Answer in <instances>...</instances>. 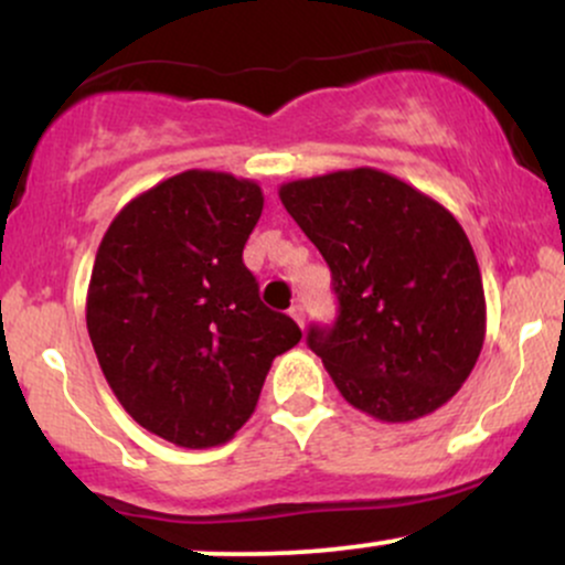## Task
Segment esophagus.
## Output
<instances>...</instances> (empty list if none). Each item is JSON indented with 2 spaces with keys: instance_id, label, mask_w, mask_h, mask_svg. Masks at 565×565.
Wrapping results in <instances>:
<instances>
[{
  "instance_id": "esophagus-1",
  "label": "esophagus",
  "mask_w": 565,
  "mask_h": 565,
  "mask_svg": "<svg viewBox=\"0 0 565 565\" xmlns=\"http://www.w3.org/2000/svg\"><path fill=\"white\" fill-rule=\"evenodd\" d=\"M289 316H291V319H295L297 323H300V327H302V323H305V308H302L300 302H295V305H291V308H289Z\"/></svg>"
}]
</instances>
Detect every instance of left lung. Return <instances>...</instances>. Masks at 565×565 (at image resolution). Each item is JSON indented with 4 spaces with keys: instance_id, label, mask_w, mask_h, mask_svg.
<instances>
[{
    "instance_id": "obj_1",
    "label": "left lung",
    "mask_w": 565,
    "mask_h": 565,
    "mask_svg": "<svg viewBox=\"0 0 565 565\" xmlns=\"http://www.w3.org/2000/svg\"><path fill=\"white\" fill-rule=\"evenodd\" d=\"M281 204L332 270L337 319L308 348L348 404L412 423L470 377L486 297L462 225L393 174L359 167L278 188Z\"/></svg>"
}]
</instances>
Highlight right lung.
Here are the masks:
<instances>
[{
	"mask_svg": "<svg viewBox=\"0 0 565 565\" xmlns=\"http://www.w3.org/2000/svg\"><path fill=\"white\" fill-rule=\"evenodd\" d=\"M263 191L188 170L132 199L97 246L87 332L119 404L153 436L206 449L255 412L276 355L300 342L260 302L242 255Z\"/></svg>",
	"mask_w": 565,
	"mask_h": 565,
	"instance_id": "right-lung-1",
	"label": "right lung"
}]
</instances>
